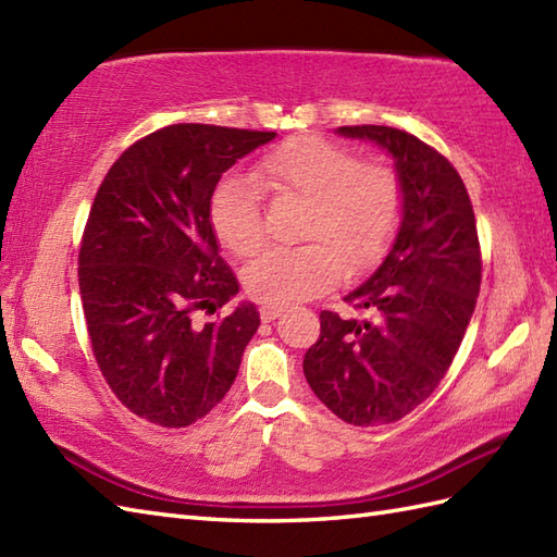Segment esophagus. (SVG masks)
<instances>
[{
	"label": "esophagus",
	"mask_w": 557,
	"mask_h": 557,
	"mask_svg": "<svg viewBox=\"0 0 557 557\" xmlns=\"http://www.w3.org/2000/svg\"><path fill=\"white\" fill-rule=\"evenodd\" d=\"M283 312V307H269V305H262V310H259V314H262V319L264 321H274V319H278Z\"/></svg>",
	"instance_id": "obj_1"
}]
</instances>
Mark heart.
I'll return each instance as SVG.
<instances>
[{
  "mask_svg": "<svg viewBox=\"0 0 557 557\" xmlns=\"http://www.w3.org/2000/svg\"><path fill=\"white\" fill-rule=\"evenodd\" d=\"M257 178L274 197L307 202L295 250H271L247 264L243 283L252 300L288 307L324 293L343 267L357 274L386 252L403 212L395 171L381 162H357L348 147L298 135L271 150ZM209 221L221 245L252 257L267 240L257 185L245 176L221 181L209 200Z\"/></svg>",
  "mask_w": 557,
  "mask_h": 557,
  "instance_id": "b5f03b06",
  "label": "heart"
}]
</instances>
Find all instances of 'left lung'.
<instances>
[{
    "label": "left lung",
    "mask_w": 557,
    "mask_h": 557,
    "mask_svg": "<svg viewBox=\"0 0 557 557\" xmlns=\"http://www.w3.org/2000/svg\"><path fill=\"white\" fill-rule=\"evenodd\" d=\"M336 133L386 150L403 212L388 255L343 298L364 317L321 312L302 369L343 422L381 426L422 405L460 348L481 286L476 221L460 174L434 147L391 126Z\"/></svg>",
    "instance_id": "obj_1"
}]
</instances>
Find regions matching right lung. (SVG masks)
<instances>
[{"label":"right lung","mask_w":557,"mask_h":557,"mask_svg":"<svg viewBox=\"0 0 557 557\" xmlns=\"http://www.w3.org/2000/svg\"><path fill=\"white\" fill-rule=\"evenodd\" d=\"M274 138L174 123L131 145L97 190L78 255L83 312L109 388L150 424L190 426L238 376L259 312L240 302L200 319L240 290L209 200L221 174Z\"/></svg>","instance_id":"right-lung-1"}]
</instances>
